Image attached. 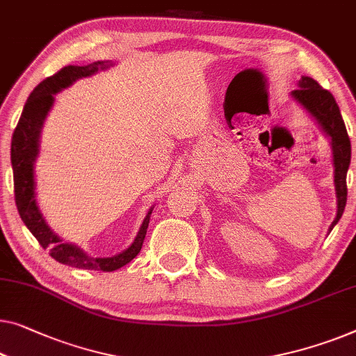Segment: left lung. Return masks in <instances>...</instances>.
I'll use <instances>...</instances> for the list:
<instances>
[{
    "label": "left lung",
    "mask_w": 356,
    "mask_h": 356,
    "mask_svg": "<svg viewBox=\"0 0 356 356\" xmlns=\"http://www.w3.org/2000/svg\"><path fill=\"white\" fill-rule=\"evenodd\" d=\"M292 97L310 114L318 125L321 127L332 146V163H334V186L337 195V215L329 226L332 231L345 210L347 204V172L352 159V144L345 128L343 118L339 111V106L334 96L327 90L321 88L310 76H302L298 81V90H293Z\"/></svg>",
    "instance_id": "left-lung-1"
}]
</instances>
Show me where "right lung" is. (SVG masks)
<instances>
[{
	"mask_svg": "<svg viewBox=\"0 0 356 356\" xmlns=\"http://www.w3.org/2000/svg\"><path fill=\"white\" fill-rule=\"evenodd\" d=\"M114 65L109 60H97L88 65H67L60 69L58 74L41 81V83L30 92L27 102H25L22 115L19 118L17 127L13 133L11 141V163L14 173V195L15 205H17L19 215L25 226L30 229L40 245L43 249H49V255L59 264L83 268V270L97 271H115L118 268L125 266L140 254L146 231L149 226L152 209L149 210L144 218L140 231H138L133 244L120 254L114 257H90L80 247L69 242H64L58 234L53 233L46 223L43 213L40 212L37 197H35V161L40 152V135L46 115L54 104V95L60 90L70 86L74 81L83 76L95 75L97 70H106Z\"/></svg>",
	"mask_w": 356,
	"mask_h": 356,
	"instance_id": "obj_1",
	"label": "right lung"
}]
</instances>
